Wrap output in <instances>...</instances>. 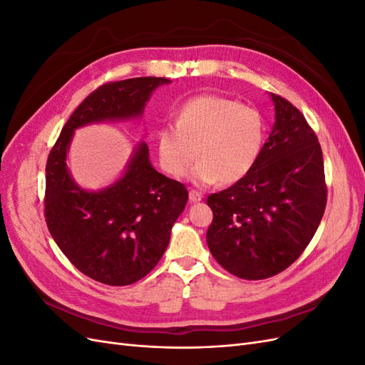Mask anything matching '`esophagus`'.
Here are the masks:
<instances>
[{
    "label": "esophagus",
    "instance_id": "esophagus-1",
    "mask_svg": "<svg viewBox=\"0 0 365 365\" xmlns=\"http://www.w3.org/2000/svg\"><path fill=\"white\" fill-rule=\"evenodd\" d=\"M189 200H190V202H200L202 200V193L197 192V190H190L189 192Z\"/></svg>",
    "mask_w": 365,
    "mask_h": 365
}]
</instances>
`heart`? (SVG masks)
<instances>
[{
	"label": "heart",
	"instance_id": "heart-1",
	"mask_svg": "<svg viewBox=\"0 0 365 365\" xmlns=\"http://www.w3.org/2000/svg\"><path fill=\"white\" fill-rule=\"evenodd\" d=\"M173 125L155 132L160 168L172 178L192 170L193 182L208 185L240 181L254 169L267 140V121L257 108L233 98L202 94L184 102Z\"/></svg>",
	"mask_w": 365,
	"mask_h": 365
}]
</instances>
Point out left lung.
<instances>
[{"mask_svg": "<svg viewBox=\"0 0 365 365\" xmlns=\"http://www.w3.org/2000/svg\"><path fill=\"white\" fill-rule=\"evenodd\" d=\"M275 123L254 169L207 197V245L239 279L263 280L302 256L327 202L323 152L304 115L272 94Z\"/></svg>", "mask_w": 365, "mask_h": 365, "instance_id": "left-lung-1", "label": "left lung"}]
</instances>
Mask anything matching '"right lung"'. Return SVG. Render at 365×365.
I'll use <instances>...</instances> for the list:
<instances>
[{
	"label": "right lung",
	"mask_w": 365,
	"mask_h": 365,
	"mask_svg": "<svg viewBox=\"0 0 365 365\" xmlns=\"http://www.w3.org/2000/svg\"><path fill=\"white\" fill-rule=\"evenodd\" d=\"M169 82L134 77L98 86L74 109L48 153L43 196L48 231L65 257L96 282L126 286L155 268L189 192L152 168L146 143L117 182L101 192L81 189L65 163L73 132L96 121L141 115L152 91Z\"/></svg>",
	"instance_id": "obj_1"
}]
</instances>
